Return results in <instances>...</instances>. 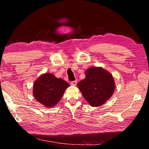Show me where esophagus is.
<instances>
[{
	"label": "esophagus",
	"instance_id": "esophagus-1",
	"mask_svg": "<svg viewBox=\"0 0 149 149\" xmlns=\"http://www.w3.org/2000/svg\"><path fill=\"white\" fill-rule=\"evenodd\" d=\"M70 84H71L72 86H75L77 84V81H72L70 83Z\"/></svg>",
	"mask_w": 149,
	"mask_h": 149
}]
</instances>
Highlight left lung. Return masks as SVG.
<instances>
[{"label": "left lung", "mask_w": 149, "mask_h": 149, "mask_svg": "<svg viewBox=\"0 0 149 149\" xmlns=\"http://www.w3.org/2000/svg\"><path fill=\"white\" fill-rule=\"evenodd\" d=\"M85 78L77 87L91 107H100L114 94L115 82L112 75L102 67H92L85 72Z\"/></svg>", "instance_id": "8db88e82"}]
</instances>
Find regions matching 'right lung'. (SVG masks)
Returning <instances> with one entry per match:
<instances>
[{
  "instance_id": "right-lung-1",
  "label": "right lung",
  "mask_w": 149,
  "mask_h": 149,
  "mask_svg": "<svg viewBox=\"0 0 149 149\" xmlns=\"http://www.w3.org/2000/svg\"><path fill=\"white\" fill-rule=\"evenodd\" d=\"M70 84L50 73L41 74L35 81L33 94L37 102L47 108H52L61 99Z\"/></svg>"
}]
</instances>
